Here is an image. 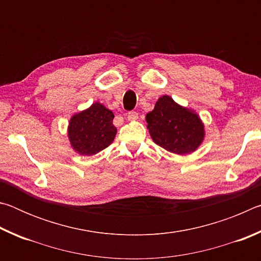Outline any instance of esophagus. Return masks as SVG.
Instances as JSON below:
<instances>
[{"label":"esophagus","mask_w":261,"mask_h":261,"mask_svg":"<svg viewBox=\"0 0 261 261\" xmlns=\"http://www.w3.org/2000/svg\"><path fill=\"white\" fill-rule=\"evenodd\" d=\"M138 118V113L135 112V110H131V112L127 113V120L129 121H136Z\"/></svg>","instance_id":"1"}]
</instances>
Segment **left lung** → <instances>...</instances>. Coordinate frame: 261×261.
Segmentation results:
<instances>
[{
  "mask_svg": "<svg viewBox=\"0 0 261 261\" xmlns=\"http://www.w3.org/2000/svg\"><path fill=\"white\" fill-rule=\"evenodd\" d=\"M146 122L154 143L179 155L196 151L205 137L200 117L169 95L159 98L154 109L146 115Z\"/></svg>",
  "mask_w": 261,
  "mask_h": 261,
  "instance_id": "1",
  "label": "left lung"
}]
</instances>
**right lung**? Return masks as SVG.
Here are the masks:
<instances>
[{"label":"right lung","mask_w":261,"mask_h":261,"mask_svg":"<svg viewBox=\"0 0 261 261\" xmlns=\"http://www.w3.org/2000/svg\"><path fill=\"white\" fill-rule=\"evenodd\" d=\"M113 120L112 110L100 102H94L90 108L74 114L68 126L71 147L81 155L87 156L108 147L117 134Z\"/></svg>","instance_id":"1"}]
</instances>
